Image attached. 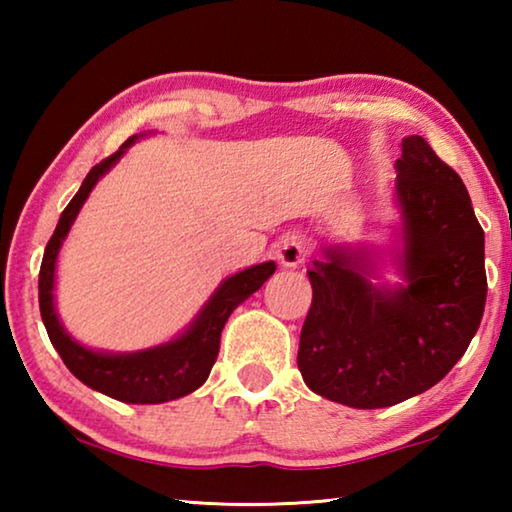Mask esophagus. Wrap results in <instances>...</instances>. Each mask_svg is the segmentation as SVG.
Wrapping results in <instances>:
<instances>
[{
    "instance_id": "obj_1",
    "label": "esophagus",
    "mask_w": 512,
    "mask_h": 512,
    "mask_svg": "<svg viewBox=\"0 0 512 512\" xmlns=\"http://www.w3.org/2000/svg\"><path fill=\"white\" fill-rule=\"evenodd\" d=\"M275 253L284 266H300L307 257V241L296 235V232H287L277 241Z\"/></svg>"
}]
</instances>
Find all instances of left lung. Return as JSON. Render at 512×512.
I'll list each match as a JSON object with an SVG mask.
<instances>
[{
  "mask_svg": "<svg viewBox=\"0 0 512 512\" xmlns=\"http://www.w3.org/2000/svg\"><path fill=\"white\" fill-rule=\"evenodd\" d=\"M406 287H377L361 253L327 248L300 332L311 391L352 409H384L438 384L463 357L485 309L483 230L458 173L427 140H402L395 162Z\"/></svg>",
  "mask_w": 512,
  "mask_h": 512,
  "instance_id": "1",
  "label": "left lung"
}]
</instances>
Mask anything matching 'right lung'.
Returning a JSON list of instances; mask_svg holds the SVG:
<instances>
[{
	"instance_id": "right-lung-1",
	"label": "right lung",
	"mask_w": 512,
	"mask_h": 512,
	"mask_svg": "<svg viewBox=\"0 0 512 512\" xmlns=\"http://www.w3.org/2000/svg\"><path fill=\"white\" fill-rule=\"evenodd\" d=\"M133 142L135 137H128L117 153L94 164L79 192L60 214L54 235H51L45 248V257H42L38 300L49 341L76 379H81L85 386L94 388V391L112 397V400L128 404H162L194 393L198 386L205 384L216 357H219L221 332L230 314L275 273V262L250 266L246 271L228 277L214 291V296L207 300V305L201 309L192 327L185 334H180L178 339L158 345V348L131 354H108L94 352L76 343L60 325L54 307V273L58 250L63 246V239L72 228L85 198L90 196L92 187Z\"/></svg>"
}]
</instances>
